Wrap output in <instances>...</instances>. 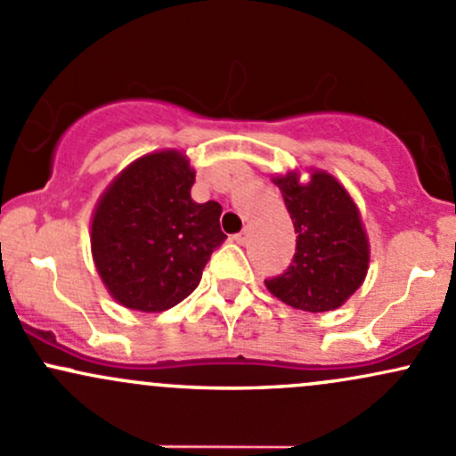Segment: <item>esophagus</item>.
Listing matches in <instances>:
<instances>
[{"instance_id": "obj_1", "label": "esophagus", "mask_w": 456, "mask_h": 456, "mask_svg": "<svg viewBox=\"0 0 456 456\" xmlns=\"http://www.w3.org/2000/svg\"><path fill=\"white\" fill-rule=\"evenodd\" d=\"M234 241H237V243H241V246H243V243H246L248 241V232H246V230H241V232H237V234H234Z\"/></svg>"}]
</instances>
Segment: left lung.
<instances>
[{
    "label": "left lung",
    "mask_w": 456,
    "mask_h": 456,
    "mask_svg": "<svg viewBox=\"0 0 456 456\" xmlns=\"http://www.w3.org/2000/svg\"><path fill=\"white\" fill-rule=\"evenodd\" d=\"M296 228V254L281 276L265 281L278 300L308 313L341 306L363 282L370 246L347 191L324 171L306 184L296 174L273 178Z\"/></svg>",
    "instance_id": "1"
}]
</instances>
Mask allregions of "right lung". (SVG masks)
<instances>
[{
	"label": "right lung",
	"instance_id": "right-lung-1",
	"mask_svg": "<svg viewBox=\"0 0 456 456\" xmlns=\"http://www.w3.org/2000/svg\"><path fill=\"white\" fill-rule=\"evenodd\" d=\"M195 171L180 151L134 160L102 195L91 249L110 296L132 311L160 313L200 285L226 234L222 207L191 200Z\"/></svg>",
	"mask_w": 456,
	"mask_h": 456
}]
</instances>
